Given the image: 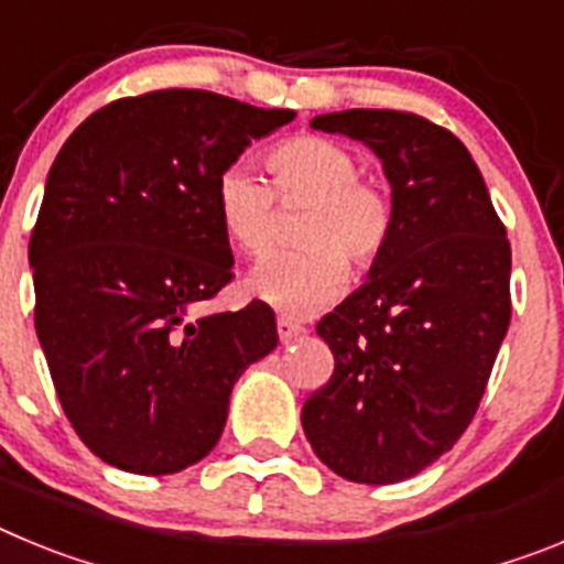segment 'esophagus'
I'll list each match as a JSON object with an SVG mask.
<instances>
[{
  "label": "esophagus",
  "mask_w": 564,
  "mask_h": 564,
  "mask_svg": "<svg viewBox=\"0 0 564 564\" xmlns=\"http://www.w3.org/2000/svg\"><path fill=\"white\" fill-rule=\"evenodd\" d=\"M276 330H279V338L288 344V341H293L296 336H302V333H305V327L299 325V322H293V318L279 316L276 318Z\"/></svg>",
  "instance_id": "esophagus-1"
}]
</instances>
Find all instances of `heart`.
I'll return each instance as SVG.
<instances>
[{
	"mask_svg": "<svg viewBox=\"0 0 564 564\" xmlns=\"http://www.w3.org/2000/svg\"><path fill=\"white\" fill-rule=\"evenodd\" d=\"M273 186L248 163H228L214 183L220 228L248 257H262L276 239V194L285 206L311 203L299 226L296 251H279L259 262L248 291L288 316H311L350 282L352 259L372 268L390 246L395 208L390 192L361 177L350 147L299 134L268 154Z\"/></svg>",
	"mask_w": 564,
	"mask_h": 564,
	"instance_id": "b5f03b06",
	"label": "heart"
}]
</instances>
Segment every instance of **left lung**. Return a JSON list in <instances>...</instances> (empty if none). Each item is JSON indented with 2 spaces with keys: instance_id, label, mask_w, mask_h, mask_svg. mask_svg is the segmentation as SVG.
<instances>
[{
  "instance_id": "left-lung-1",
  "label": "left lung",
  "mask_w": 564,
  "mask_h": 564,
  "mask_svg": "<svg viewBox=\"0 0 564 564\" xmlns=\"http://www.w3.org/2000/svg\"><path fill=\"white\" fill-rule=\"evenodd\" d=\"M311 127L378 154L395 226L367 282L316 325L336 367L302 426L344 480H410L455 446L486 392L511 322L506 226L449 129L395 109L316 115Z\"/></svg>"
}]
</instances>
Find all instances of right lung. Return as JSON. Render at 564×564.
Returning a JSON list of instances; mask_svg holds the SVG:
<instances>
[{"instance_id": "obj_1", "label": "right lung", "mask_w": 564, "mask_h": 564, "mask_svg": "<svg viewBox=\"0 0 564 564\" xmlns=\"http://www.w3.org/2000/svg\"><path fill=\"white\" fill-rule=\"evenodd\" d=\"M293 109L158 89L93 112L50 166L30 234L36 333L93 455L174 475L217 446L248 364L276 347L265 302L192 318L231 282L214 183Z\"/></svg>"}]
</instances>
